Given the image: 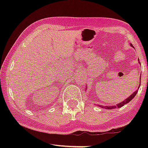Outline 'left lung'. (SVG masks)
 Instances as JSON below:
<instances>
[{"instance_id": "8db88e82", "label": "left lung", "mask_w": 148, "mask_h": 148, "mask_svg": "<svg viewBox=\"0 0 148 148\" xmlns=\"http://www.w3.org/2000/svg\"><path fill=\"white\" fill-rule=\"evenodd\" d=\"M131 45L132 46V44H131ZM132 47H133V46H132ZM139 63H140V62H139ZM140 79H141V77H140ZM140 83H141V82H140V85H139V87H138V89H139V87H140ZM138 90H136V91H134V92H133V93H132V94L131 95V96H130V97H129V98H127V99H125L124 101H123L122 102H121V103L117 104V106H101V105H99V106L102 108H104V109H107V110H112V109L117 108H121V107H122V106H123L125 104H127V103H128V102H129L130 101H131V100H132V99L134 98V97L135 96H136V95L137 92H138Z\"/></svg>"}]
</instances>
